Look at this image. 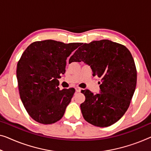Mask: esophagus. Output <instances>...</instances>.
Here are the masks:
<instances>
[{
  "label": "esophagus",
  "mask_w": 151,
  "mask_h": 151,
  "mask_svg": "<svg viewBox=\"0 0 151 151\" xmlns=\"http://www.w3.org/2000/svg\"><path fill=\"white\" fill-rule=\"evenodd\" d=\"M75 90H76V92H80L81 91V89L80 87H76Z\"/></svg>",
  "instance_id": "34e87169"
}]
</instances>
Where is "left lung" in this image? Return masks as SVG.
Here are the masks:
<instances>
[{
	"label": "left lung",
	"mask_w": 151,
	"mask_h": 151,
	"mask_svg": "<svg viewBox=\"0 0 151 151\" xmlns=\"http://www.w3.org/2000/svg\"><path fill=\"white\" fill-rule=\"evenodd\" d=\"M81 61L91 67L93 76L101 78L100 93L81 91L85 96L80 106L83 117L98 127L114 124L127 111L136 89L137 72L131 53L111 40H95L79 47L69 63Z\"/></svg>",
	"instance_id": "1"
}]
</instances>
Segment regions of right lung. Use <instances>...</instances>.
Segmentation results:
<instances>
[{
  "instance_id": "add662e5",
  "label": "right lung",
  "mask_w": 151,
  "mask_h": 151,
  "mask_svg": "<svg viewBox=\"0 0 151 151\" xmlns=\"http://www.w3.org/2000/svg\"><path fill=\"white\" fill-rule=\"evenodd\" d=\"M82 44L37 41L22 54L17 66L18 87L22 102L35 121L51 124L64 115L75 89L60 90L58 79L66 72L67 58Z\"/></svg>"
}]
</instances>
